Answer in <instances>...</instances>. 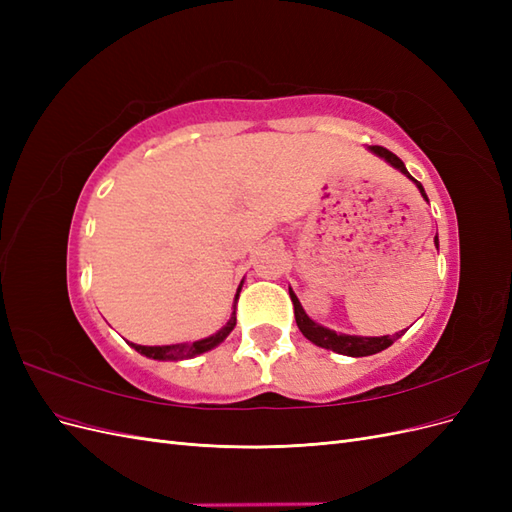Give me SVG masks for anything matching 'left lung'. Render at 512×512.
Masks as SVG:
<instances>
[{
	"instance_id": "8db88e82",
	"label": "left lung",
	"mask_w": 512,
	"mask_h": 512,
	"mask_svg": "<svg viewBox=\"0 0 512 512\" xmlns=\"http://www.w3.org/2000/svg\"><path fill=\"white\" fill-rule=\"evenodd\" d=\"M369 149L374 151L376 156L384 158L386 162L393 164L395 168H399L401 173L410 177V173L406 170L404 162H401L393 151L384 149V147H380V145H371ZM410 179H412V177H410ZM412 181L418 185V190H421L423 198L427 200V194H425V190H423V185L418 183L416 179H412ZM436 247H438V235H436ZM290 299H292V305H294V318H297V327L301 329V333L309 339V342H314V344L320 346V348H327V350H333V352H339V354H346V356H367V354H376V352H382L384 348H389V346L395 342V339L399 337V333H395V335H382V337H359V335L335 333V331H331V329L320 327V324H316L312 318H309V316L303 312V307H301L299 299L294 297L292 290H290Z\"/></svg>"
}]
</instances>
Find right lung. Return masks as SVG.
I'll return each instance as SVG.
<instances>
[{
    "label": "right lung",
    "instance_id": "right-lung-1",
    "mask_svg": "<svg viewBox=\"0 0 512 512\" xmlns=\"http://www.w3.org/2000/svg\"><path fill=\"white\" fill-rule=\"evenodd\" d=\"M239 292H241V288L237 290L235 307H232V316H230V320L226 322V327H222L218 333H213L211 337L198 339V342H192V344H173V346H138V344H132L134 350L145 354V356H149V359H156V361H179V359H192V356H196V354H203V352L215 348L220 342H224V339L228 337V333H230L232 329H235V324H237V299H239Z\"/></svg>",
    "mask_w": 512,
    "mask_h": 512
}]
</instances>
